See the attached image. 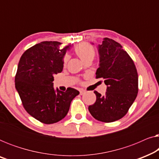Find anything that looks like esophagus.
Instances as JSON below:
<instances>
[{
  "label": "esophagus",
  "mask_w": 159,
  "mask_h": 159,
  "mask_svg": "<svg viewBox=\"0 0 159 159\" xmlns=\"http://www.w3.org/2000/svg\"><path fill=\"white\" fill-rule=\"evenodd\" d=\"M80 95H84V93H85V90H80Z\"/></svg>",
  "instance_id": "1"
}]
</instances>
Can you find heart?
<instances>
[{
    "mask_svg": "<svg viewBox=\"0 0 159 159\" xmlns=\"http://www.w3.org/2000/svg\"><path fill=\"white\" fill-rule=\"evenodd\" d=\"M74 52L83 62H85L88 60L93 61L95 56V53H96L95 47L88 43H82L77 45L74 48ZM68 60V56L66 55L63 57V65L64 66H66Z\"/></svg>",
    "mask_w": 159,
    "mask_h": 159,
    "instance_id": "heart-1",
    "label": "heart"
}]
</instances>
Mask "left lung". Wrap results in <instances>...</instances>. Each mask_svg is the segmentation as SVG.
Returning a JSON list of instances; mask_svg holds the SVG:
<instances>
[{"label":"left lung","instance_id":"8db88e82","mask_svg":"<svg viewBox=\"0 0 159 159\" xmlns=\"http://www.w3.org/2000/svg\"><path fill=\"white\" fill-rule=\"evenodd\" d=\"M98 46L100 66L96 79L107 85L106 95L94 91L96 101L88 110L97 120L113 122L125 116L138 93V75L133 60L119 43L105 38Z\"/></svg>","mask_w":159,"mask_h":159}]
</instances>
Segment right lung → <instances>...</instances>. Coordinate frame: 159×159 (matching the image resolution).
Here are the masks:
<instances>
[{
    "label": "right lung",
    "instance_id": "add662e5",
    "mask_svg": "<svg viewBox=\"0 0 159 159\" xmlns=\"http://www.w3.org/2000/svg\"><path fill=\"white\" fill-rule=\"evenodd\" d=\"M44 41L27 49L19 60L15 87L27 112L40 122L56 123L66 116L73 98L80 94L68 88L65 92L53 88V75L63 70V57L69 46Z\"/></svg>",
    "mask_w": 159,
    "mask_h": 159
}]
</instances>
